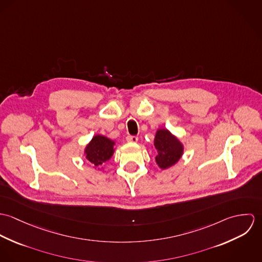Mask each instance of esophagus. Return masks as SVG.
Here are the masks:
<instances>
[{
    "label": "esophagus",
    "mask_w": 262,
    "mask_h": 262,
    "mask_svg": "<svg viewBox=\"0 0 262 262\" xmlns=\"http://www.w3.org/2000/svg\"><path fill=\"white\" fill-rule=\"evenodd\" d=\"M126 140L128 142H131V143H136L138 141V137L137 136H131V135H128L126 137Z\"/></svg>",
    "instance_id": "34e87169"
}]
</instances>
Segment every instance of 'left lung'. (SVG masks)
<instances>
[{
	"label": "left lung",
	"instance_id": "left-lung-1",
	"mask_svg": "<svg viewBox=\"0 0 262 262\" xmlns=\"http://www.w3.org/2000/svg\"><path fill=\"white\" fill-rule=\"evenodd\" d=\"M153 146L156 150L155 161L159 168L167 169L177 164L184 154L183 142L169 130L161 128L155 133Z\"/></svg>",
	"mask_w": 262,
	"mask_h": 262
}]
</instances>
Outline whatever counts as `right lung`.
<instances>
[{"instance_id": "1", "label": "right lung", "mask_w": 262, "mask_h": 262, "mask_svg": "<svg viewBox=\"0 0 262 262\" xmlns=\"http://www.w3.org/2000/svg\"><path fill=\"white\" fill-rule=\"evenodd\" d=\"M116 142L101 134L95 135L92 140L85 145L83 154L95 169L101 170L102 165L112 158L115 152Z\"/></svg>"}]
</instances>
